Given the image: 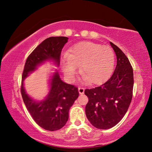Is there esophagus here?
Segmentation results:
<instances>
[{
    "label": "esophagus",
    "instance_id": "1",
    "mask_svg": "<svg viewBox=\"0 0 152 152\" xmlns=\"http://www.w3.org/2000/svg\"><path fill=\"white\" fill-rule=\"evenodd\" d=\"M79 93L80 94H84V88L82 87H79Z\"/></svg>",
    "mask_w": 152,
    "mask_h": 152
}]
</instances>
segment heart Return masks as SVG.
<instances>
[{"mask_svg":"<svg viewBox=\"0 0 152 152\" xmlns=\"http://www.w3.org/2000/svg\"><path fill=\"white\" fill-rule=\"evenodd\" d=\"M114 53L112 48L92 42H81L73 45L62 58L64 73L73 80L77 68L84 79L91 84H98L107 79L114 66Z\"/></svg>","mask_w":152,"mask_h":152,"instance_id":"1","label":"heart"}]
</instances>
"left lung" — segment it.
Segmentation results:
<instances>
[{"label": "left lung", "instance_id": "left-lung-1", "mask_svg": "<svg viewBox=\"0 0 152 152\" xmlns=\"http://www.w3.org/2000/svg\"><path fill=\"white\" fill-rule=\"evenodd\" d=\"M110 44L117 60L113 75L103 84L84 91L89 99L86 117L92 125L101 129L112 128L122 120L131 102L134 85L129 59L117 45Z\"/></svg>", "mask_w": 152, "mask_h": 152}]
</instances>
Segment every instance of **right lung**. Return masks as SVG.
<instances>
[{
  "label": "right lung",
  "instance_id": "add662e5",
  "mask_svg": "<svg viewBox=\"0 0 152 152\" xmlns=\"http://www.w3.org/2000/svg\"><path fill=\"white\" fill-rule=\"evenodd\" d=\"M68 39L66 37H51L44 40L27 58L22 74L21 93L26 107L34 121L50 131L60 129L66 124L69 110L79 94L78 87L63 82L56 72L52 78L48 97L38 103L26 93L23 81L29 73L45 60L53 59L59 65L62 49Z\"/></svg>",
  "mask_w": 152,
  "mask_h": 152
}]
</instances>
